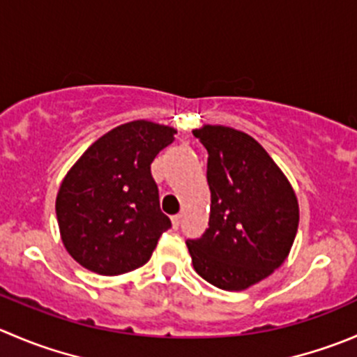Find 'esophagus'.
I'll return each instance as SVG.
<instances>
[{
  "mask_svg": "<svg viewBox=\"0 0 357 357\" xmlns=\"http://www.w3.org/2000/svg\"><path fill=\"white\" fill-rule=\"evenodd\" d=\"M171 221H172V227L178 228L179 223H181V214H174V216L171 218Z\"/></svg>",
  "mask_w": 357,
  "mask_h": 357,
  "instance_id": "esophagus-1",
  "label": "esophagus"
}]
</instances>
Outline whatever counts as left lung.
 Wrapping results in <instances>:
<instances>
[{"instance_id":"left-lung-1","label":"left lung","mask_w":357,"mask_h":357,"mask_svg":"<svg viewBox=\"0 0 357 357\" xmlns=\"http://www.w3.org/2000/svg\"><path fill=\"white\" fill-rule=\"evenodd\" d=\"M206 146L209 228L186 241L193 268L207 282L242 291L288 258L298 230V200L284 172L249 134L225 126L193 130Z\"/></svg>"}]
</instances>
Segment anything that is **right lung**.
Masks as SVG:
<instances>
[{
	"instance_id": "obj_1",
	"label": "right lung",
	"mask_w": 357,
	"mask_h": 357,
	"mask_svg": "<svg viewBox=\"0 0 357 357\" xmlns=\"http://www.w3.org/2000/svg\"><path fill=\"white\" fill-rule=\"evenodd\" d=\"M174 134L148 120L123 123L86 148L62 179L55 199L62 244L86 271H136L171 228L150 165Z\"/></svg>"
}]
</instances>
